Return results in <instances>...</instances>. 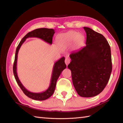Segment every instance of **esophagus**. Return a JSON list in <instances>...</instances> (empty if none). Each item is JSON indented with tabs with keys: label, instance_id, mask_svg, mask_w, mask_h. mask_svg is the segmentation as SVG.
Wrapping results in <instances>:
<instances>
[{
	"label": "esophagus",
	"instance_id": "1",
	"mask_svg": "<svg viewBox=\"0 0 123 123\" xmlns=\"http://www.w3.org/2000/svg\"><path fill=\"white\" fill-rule=\"evenodd\" d=\"M65 64H66L67 66H68V65L69 64L70 62V59L68 57H67L65 58Z\"/></svg>",
	"mask_w": 123,
	"mask_h": 123
}]
</instances>
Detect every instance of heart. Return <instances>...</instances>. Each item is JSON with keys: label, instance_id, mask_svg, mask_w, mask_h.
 I'll use <instances>...</instances> for the list:
<instances>
[{"label": "heart", "instance_id": "obj_1", "mask_svg": "<svg viewBox=\"0 0 123 123\" xmlns=\"http://www.w3.org/2000/svg\"><path fill=\"white\" fill-rule=\"evenodd\" d=\"M85 36L83 34L77 33L74 31H70L62 33L58 36V41L59 44L65 46L71 44L73 42L75 48H79L81 46L84 42Z\"/></svg>", "mask_w": 123, "mask_h": 123}]
</instances>
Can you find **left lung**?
Masks as SVG:
<instances>
[{"label": "left lung", "instance_id": "obj_1", "mask_svg": "<svg viewBox=\"0 0 123 123\" xmlns=\"http://www.w3.org/2000/svg\"><path fill=\"white\" fill-rule=\"evenodd\" d=\"M87 34L86 46L70 54L74 87L81 97H93L102 92L112 71L111 49L103 35L84 27Z\"/></svg>", "mask_w": 123, "mask_h": 123}]
</instances>
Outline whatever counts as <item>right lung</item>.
I'll return each mask as SVG.
<instances>
[{"label":"right lung","mask_w":123,"mask_h":123,"mask_svg":"<svg viewBox=\"0 0 123 123\" xmlns=\"http://www.w3.org/2000/svg\"><path fill=\"white\" fill-rule=\"evenodd\" d=\"M54 31L55 30L54 29L48 28H40L34 30L30 32L28 34H26L20 41V42L17 47L15 56V61L13 65V73L15 79L18 85H19V86L21 90H23L25 94L27 95L28 97L33 99L37 100H46L49 98L53 94L58 77L60 76L62 71L66 68V65L65 63V57H62L59 60L55 62L52 70V73L49 87H48L46 91L43 92L35 93L28 91L22 84L19 78L18 77L17 73V62L18 51H19L22 44L25 42L26 39H27L28 38H38L42 39L46 43L51 44L52 43L53 36L55 33Z\"/></svg>","instance_id":"right-lung-1"}]
</instances>
